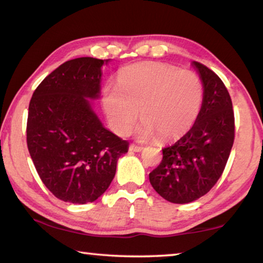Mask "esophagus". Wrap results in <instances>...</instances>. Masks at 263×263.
Returning <instances> with one entry per match:
<instances>
[{"mask_svg":"<svg viewBox=\"0 0 263 263\" xmlns=\"http://www.w3.org/2000/svg\"><path fill=\"white\" fill-rule=\"evenodd\" d=\"M128 149L132 151V152H141V151L144 149V147H142V146H138V145H135V144H131L130 147H128Z\"/></svg>","mask_w":263,"mask_h":263,"instance_id":"1","label":"esophagus"}]
</instances>
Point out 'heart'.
<instances>
[{
	"label": "heart",
	"mask_w": 263,
	"mask_h": 263,
	"mask_svg": "<svg viewBox=\"0 0 263 263\" xmlns=\"http://www.w3.org/2000/svg\"><path fill=\"white\" fill-rule=\"evenodd\" d=\"M204 87L193 70L160 62H139L122 69L118 84L105 87L102 104L110 126L126 135L140 110L141 138L172 140L188 132L201 112Z\"/></svg>",
	"instance_id": "1"
}]
</instances>
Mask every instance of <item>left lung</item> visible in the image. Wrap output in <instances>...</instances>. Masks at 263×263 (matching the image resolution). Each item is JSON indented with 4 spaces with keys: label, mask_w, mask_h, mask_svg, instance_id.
<instances>
[{
    "label": "left lung",
    "mask_w": 263,
    "mask_h": 263,
    "mask_svg": "<svg viewBox=\"0 0 263 263\" xmlns=\"http://www.w3.org/2000/svg\"><path fill=\"white\" fill-rule=\"evenodd\" d=\"M204 87L201 112L193 127L162 149V161L149 173L154 190L176 204L190 203L211 190L219 180L234 141L232 101L220 78L194 61Z\"/></svg>",
    "instance_id": "left-lung-1"
}]
</instances>
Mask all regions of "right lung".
I'll use <instances>...</instances> for the list:
<instances>
[{
  "instance_id": "obj_1",
  "label": "right lung",
  "mask_w": 263,
  "mask_h": 263,
  "mask_svg": "<svg viewBox=\"0 0 263 263\" xmlns=\"http://www.w3.org/2000/svg\"><path fill=\"white\" fill-rule=\"evenodd\" d=\"M83 57L47 75L29 104L26 142L46 188L64 202H94L109 188L128 142L103 126L88 99L100 97L101 67Z\"/></svg>"
}]
</instances>
